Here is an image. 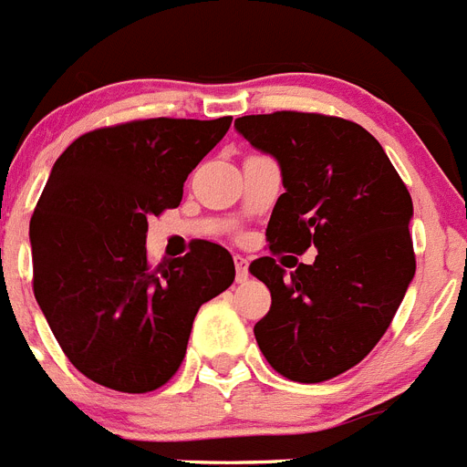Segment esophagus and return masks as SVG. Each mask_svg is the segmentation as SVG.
<instances>
[{"label":"esophagus","instance_id":"obj_1","mask_svg":"<svg viewBox=\"0 0 467 467\" xmlns=\"http://www.w3.org/2000/svg\"><path fill=\"white\" fill-rule=\"evenodd\" d=\"M234 262H236V278L238 280H245L247 278V257H243V254H236L234 257Z\"/></svg>","mask_w":467,"mask_h":467}]
</instances>
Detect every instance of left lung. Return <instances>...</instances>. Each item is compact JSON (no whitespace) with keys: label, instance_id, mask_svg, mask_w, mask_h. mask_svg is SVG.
<instances>
[{"label":"left lung","instance_id":"1","mask_svg":"<svg viewBox=\"0 0 467 467\" xmlns=\"http://www.w3.org/2000/svg\"><path fill=\"white\" fill-rule=\"evenodd\" d=\"M234 126L283 175L266 226L271 253L317 250L313 264H250L271 290L254 325L259 348L290 381L339 377L379 344L414 278L410 192L377 138L346 119L274 111Z\"/></svg>","mask_w":467,"mask_h":467}]
</instances>
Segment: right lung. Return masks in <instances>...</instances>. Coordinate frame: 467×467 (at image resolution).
Wrapping results in <instances>:
<instances>
[{
	"label": "right lung",
	"mask_w": 467,
	"mask_h": 467,
	"mask_svg": "<svg viewBox=\"0 0 467 467\" xmlns=\"http://www.w3.org/2000/svg\"><path fill=\"white\" fill-rule=\"evenodd\" d=\"M231 117L144 119L98 128L53 163L30 220L35 296L65 356L90 381L150 393L172 379L193 317L224 292L229 250L196 241L151 266L147 217L177 208L189 172Z\"/></svg>",
	"instance_id": "1"
}]
</instances>
